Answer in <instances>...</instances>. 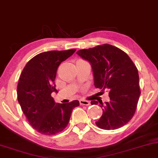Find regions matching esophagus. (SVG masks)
<instances>
[{
	"mask_svg": "<svg viewBox=\"0 0 158 158\" xmlns=\"http://www.w3.org/2000/svg\"><path fill=\"white\" fill-rule=\"evenodd\" d=\"M79 103H80L81 105H85V106H88V105H90V102H88V101L81 100V99L79 101Z\"/></svg>",
	"mask_w": 158,
	"mask_h": 158,
	"instance_id": "esophagus-1",
	"label": "esophagus"
}]
</instances>
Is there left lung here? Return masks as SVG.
I'll return each mask as SVG.
<instances>
[{
    "label": "left lung",
    "instance_id": "left-lung-1",
    "mask_svg": "<svg viewBox=\"0 0 158 158\" xmlns=\"http://www.w3.org/2000/svg\"><path fill=\"white\" fill-rule=\"evenodd\" d=\"M77 54L90 62L95 87L109 91V102L104 105L98 101L103 114L96 126L106 130L124 126L133 117L140 95L135 64L124 51L110 44L82 49ZM98 102L93 100L91 104Z\"/></svg>",
    "mask_w": 158,
    "mask_h": 158
}]
</instances>
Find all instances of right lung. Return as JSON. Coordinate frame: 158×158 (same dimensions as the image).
I'll return each instance as SVG.
<instances>
[{"instance_id":"obj_1","label":"right lung","mask_w":158,"mask_h":158,"mask_svg":"<svg viewBox=\"0 0 158 158\" xmlns=\"http://www.w3.org/2000/svg\"><path fill=\"white\" fill-rule=\"evenodd\" d=\"M76 49L51 51L36 55L26 64L18 84V100L30 125L40 133L54 135L69 123L72 110L79 106L74 100L56 104L51 93L56 92L55 79L59 65Z\"/></svg>"}]
</instances>
